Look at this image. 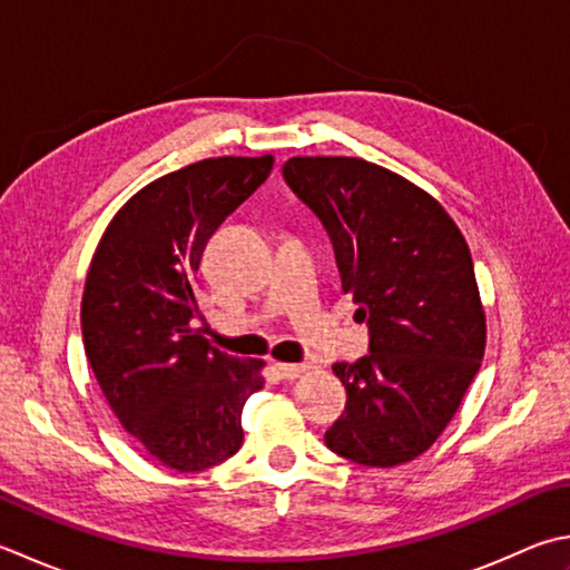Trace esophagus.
<instances>
[{
  "label": "esophagus",
  "mask_w": 570,
  "mask_h": 570,
  "mask_svg": "<svg viewBox=\"0 0 570 570\" xmlns=\"http://www.w3.org/2000/svg\"><path fill=\"white\" fill-rule=\"evenodd\" d=\"M274 371L284 377V381H294L301 373H306V365L301 363H276Z\"/></svg>",
  "instance_id": "obj_1"
}]
</instances>
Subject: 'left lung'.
<instances>
[{"instance_id":"1","label":"left lung","mask_w":570,"mask_h":570,"mask_svg":"<svg viewBox=\"0 0 570 570\" xmlns=\"http://www.w3.org/2000/svg\"><path fill=\"white\" fill-rule=\"evenodd\" d=\"M284 180L323 222L371 353L336 363L345 412L328 450L363 466L415 460L460 410L484 358L487 318L466 242L444 207L361 158H292Z\"/></svg>"}]
</instances>
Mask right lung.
<instances>
[{
	"instance_id": "right-lung-1",
	"label": "right lung",
	"mask_w": 570,
	"mask_h": 570,
	"mask_svg": "<svg viewBox=\"0 0 570 570\" xmlns=\"http://www.w3.org/2000/svg\"><path fill=\"white\" fill-rule=\"evenodd\" d=\"M274 158H207L132 195L100 237L81 301L86 358L120 425L177 472L242 448V410L264 361L232 358L195 328L205 244Z\"/></svg>"
}]
</instances>
